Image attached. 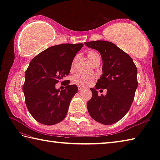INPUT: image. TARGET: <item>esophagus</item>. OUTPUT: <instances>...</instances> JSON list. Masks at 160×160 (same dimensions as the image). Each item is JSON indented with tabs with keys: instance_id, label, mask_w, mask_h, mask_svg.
I'll list each match as a JSON object with an SVG mask.
<instances>
[{
	"instance_id": "esophagus-1",
	"label": "esophagus",
	"mask_w": 160,
	"mask_h": 160,
	"mask_svg": "<svg viewBox=\"0 0 160 160\" xmlns=\"http://www.w3.org/2000/svg\"><path fill=\"white\" fill-rule=\"evenodd\" d=\"M85 90V88L84 87L81 86H78V90H79V91H81V90Z\"/></svg>"
}]
</instances>
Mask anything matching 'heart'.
Returning <instances> with one entry per match:
<instances>
[{
    "label": "heart",
    "mask_w": 160,
    "mask_h": 160,
    "mask_svg": "<svg viewBox=\"0 0 160 160\" xmlns=\"http://www.w3.org/2000/svg\"><path fill=\"white\" fill-rule=\"evenodd\" d=\"M88 57L90 61L92 63L95 60L100 58L99 54L95 51H90L88 54ZM94 79H95V77L94 75H90V74H86L84 73H79L73 77L72 82L74 84L79 85V86H87L92 84L94 81Z\"/></svg>",
    "instance_id": "b5f03b06"
}]
</instances>
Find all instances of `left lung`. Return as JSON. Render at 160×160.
I'll list each match as a JSON object with an SVG mask.
<instances>
[{
  "label": "left lung",
  "mask_w": 160,
  "mask_h": 160,
  "mask_svg": "<svg viewBox=\"0 0 160 160\" xmlns=\"http://www.w3.org/2000/svg\"><path fill=\"white\" fill-rule=\"evenodd\" d=\"M87 47L99 52L102 58L103 74L93 88L87 103L90 117L104 125L122 119L134 100L138 83V70L132 58L109 41L85 42ZM107 89L106 96L98 95L97 89Z\"/></svg>",
  "instance_id": "8db88e82"
}]
</instances>
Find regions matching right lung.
<instances>
[{"label": "right lung", "instance_id": "1", "mask_svg": "<svg viewBox=\"0 0 160 160\" xmlns=\"http://www.w3.org/2000/svg\"><path fill=\"white\" fill-rule=\"evenodd\" d=\"M83 43L54 45L32 59L25 72L22 87L25 104L34 119L44 125H54L66 117L70 103L77 91L76 85L64 90L55 88L70 74L72 63Z\"/></svg>", "mask_w": 160, "mask_h": 160}]
</instances>
